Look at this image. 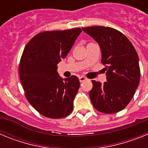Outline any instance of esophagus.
<instances>
[{"label": "esophagus", "instance_id": "obj_1", "mask_svg": "<svg viewBox=\"0 0 148 148\" xmlns=\"http://www.w3.org/2000/svg\"><path fill=\"white\" fill-rule=\"evenodd\" d=\"M87 80V78H85L84 76H81L79 77V81H80V82H84V81Z\"/></svg>", "mask_w": 148, "mask_h": 148}]
</instances>
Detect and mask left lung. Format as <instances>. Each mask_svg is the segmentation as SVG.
<instances>
[{"mask_svg":"<svg viewBox=\"0 0 148 148\" xmlns=\"http://www.w3.org/2000/svg\"><path fill=\"white\" fill-rule=\"evenodd\" d=\"M99 44L107 82L92 80L90 101L101 113H115L125 109L133 97L140 78L138 56L130 40L111 27H83Z\"/></svg>","mask_w":148,"mask_h":148,"instance_id":"8db88e82","label":"left lung"}]
</instances>
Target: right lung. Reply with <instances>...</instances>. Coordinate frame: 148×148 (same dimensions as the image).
Wrapping results in <instances>:
<instances>
[{
	"instance_id": "right-lung-1",
	"label": "right lung",
	"mask_w": 148,
	"mask_h": 148,
	"mask_svg": "<svg viewBox=\"0 0 148 148\" xmlns=\"http://www.w3.org/2000/svg\"><path fill=\"white\" fill-rule=\"evenodd\" d=\"M80 28L46 31L34 36L21 58L19 74L30 104L44 116L60 119L70 114L80 87L78 77L63 78L58 64L73 47Z\"/></svg>"
}]
</instances>
